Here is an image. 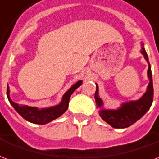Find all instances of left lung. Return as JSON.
<instances>
[{
  "instance_id": "8db88e82",
  "label": "left lung",
  "mask_w": 159,
  "mask_h": 159,
  "mask_svg": "<svg viewBox=\"0 0 159 159\" xmlns=\"http://www.w3.org/2000/svg\"><path fill=\"white\" fill-rule=\"evenodd\" d=\"M141 54L148 64L147 70V77L149 79V84L147 88V91L144 93L140 99L136 100H130L128 102L121 104L117 109H106L104 108L103 100L99 95V87L96 83V91L94 94V99L97 107L100 108L99 114L100 117L107 122L111 126L116 129H124L131 126L136 121L141 118L150 109L152 100H153V85H152V70L148 56L144 48V44L141 43Z\"/></svg>"
}]
</instances>
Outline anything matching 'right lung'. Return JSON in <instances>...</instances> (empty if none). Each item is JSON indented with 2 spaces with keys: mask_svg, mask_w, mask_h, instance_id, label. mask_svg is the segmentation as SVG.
I'll list each match as a JSON object with an SVG mask.
<instances>
[{
  "mask_svg": "<svg viewBox=\"0 0 159 159\" xmlns=\"http://www.w3.org/2000/svg\"><path fill=\"white\" fill-rule=\"evenodd\" d=\"M82 84H83L82 80L77 81L75 84H73L72 86L66 91V93H64L60 103L56 106L47 107V108H42V109H39L38 107H29V106H25V105L20 106L18 103L13 102L10 98V89H9L8 86H7V99H8L10 104L23 118H25L26 121L30 122V123L43 125V124L52 122V120L58 118L66 112L68 109L70 95Z\"/></svg>",
  "mask_w": 159,
  "mask_h": 159,
  "instance_id": "1",
  "label": "right lung"
}]
</instances>
